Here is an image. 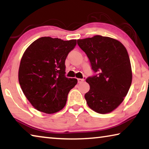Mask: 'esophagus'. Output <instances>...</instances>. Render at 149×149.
Instances as JSON below:
<instances>
[{
    "label": "esophagus",
    "mask_w": 149,
    "mask_h": 149,
    "mask_svg": "<svg viewBox=\"0 0 149 149\" xmlns=\"http://www.w3.org/2000/svg\"><path fill=\"white\" fill-rule=\"evenodd\" d=\"M84 80H85L84 79H77V81H78V83H79V84H80V83L84 81Z\"/></svg>",
    "instance_id": "1"
}]
</instances>
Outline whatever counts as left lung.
<instances>
[{"mask_svg":"<svg viewBox=\"0 0 149 149\" xmlns=\"http://www.w3.org/2000/svg\"><path fill=\"white\" fill-rule=\"evenodd\" d=\"M77 42L87 54L94 72L86 79L90 85L85 95L87 105L99 114L112 112L123 102L132 84L127 50L117 40L100 35Z\"/></svg>","mask_w":149,"mask_h":149,"instance_id":"1","label":"left lung"}]
</instances>
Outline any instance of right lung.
Returning a JSON list of instances; mask_svg holds the SVG:
<instances>
[{
    "instance_id": "obj_1",
    "label": "right lung",
    "mask_w": 149,
    "mask_h": 149,
    "mask_svg": "<svg viewBox=\"0 0 149 149\" xmlns=\"http://www.w3.org/2000/svg\"><path fill=\"white\" fill-rule=\"evenodd\" d=\"M76 44L74 39L43 37L33 42L25 51L19 68V83L37 110L53 114L64 107L70 91L77 83L75 78L65 75V60Z\"/></svg>"
}]
</instances>
